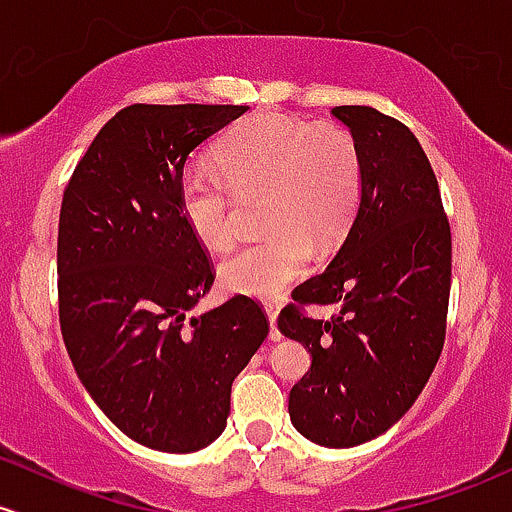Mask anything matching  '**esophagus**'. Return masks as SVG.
I'll list each match as a JSON object with an SVG mask.
<instances>
[{"label":"esophagus","instance_id":"obj_1","mask_svg":"<svg viewBox=\"0 0 512 512\" xmlns=\"http://www.w3.org/2000/svg\"><path fill=\"white\" fill-rule=\"evenodd\" d=\"M265 308H267V316H269V325H272V330H269V338L272 340H279L282 338V333H279V328H277V306H274V303H265Z\"/></svg>","mask_w":512,"mask_h":512}]
</instances>
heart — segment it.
Wrapping results in <instances>:
<instances>
[{"label": "heart", "instance_id": "1", "mask_svg": "<svg viewBox=\"0 0 512 512\" xmlns=\"http://www.w3.org/2000/svg\"><path fill=\"white\" fill-rule=\"evenodd\" d=\"M362 187V150L347 128L267 111L221 138L216 170L182 172L179 211L194 238L218 250L235 235L238 199L262 194L260 221L269 233L235 245L218 279L233 294L274 299L306 272L313 243L320 250L342 243Z\"/></svg>", "mask_w": 512, "mask_h": 512}]
</instances>
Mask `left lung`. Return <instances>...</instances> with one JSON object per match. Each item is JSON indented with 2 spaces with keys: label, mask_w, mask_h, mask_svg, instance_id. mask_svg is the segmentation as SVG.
<instances>
[{
  "label": "left lung",
  "mask_w": 512,
  "mask_h": 512,
  "mask_svg": "<svg viewBox=\"0 0 512 512\" xmlns=\"http://www.w3.org/2000/svg\"><path fill=\"white\" fill-rule=\"evenodd\" d=\"M364 162L362 201L325 272L296 286L279 313L311 369L289 393L291 423L323 447L374 440L406 415L442 355L452 230L440 184L411 128L372 106H335ZM329 305L313 319L306 305Z\"/></svg>",
  "instance_id": "1"
}]
</instances>
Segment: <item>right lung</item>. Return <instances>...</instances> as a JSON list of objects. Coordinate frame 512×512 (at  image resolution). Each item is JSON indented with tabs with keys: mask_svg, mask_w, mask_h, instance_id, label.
Masks as SVG:
<instances>
[{
	"mask_svg": "<svg viewBox=\"0 0 512 512\" xmlns=\"http://www.w3.org/2000/svg\"><path fill=\"white\" fill-rule=\"evenodd\" d=\"M245 111L126 106L63 192L58 316L67 355L106 418L160 452H196L221 435L233 379L269 333L265 308L245 294L187 318L216 269L179 211V177L196 145Z\"/></svg>",
	"mask_w": 512,
	"mask_h": 512,
	"instance_id": "add662e5",
	"label": "right lung"
}]
</instances>
